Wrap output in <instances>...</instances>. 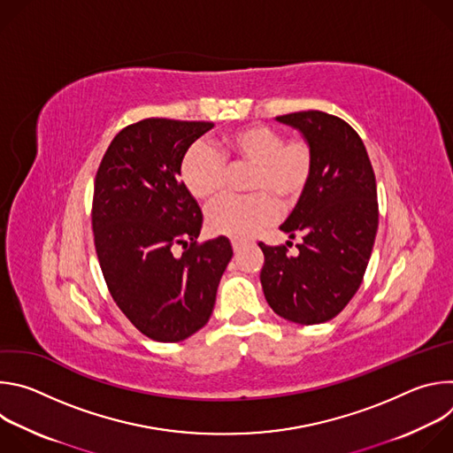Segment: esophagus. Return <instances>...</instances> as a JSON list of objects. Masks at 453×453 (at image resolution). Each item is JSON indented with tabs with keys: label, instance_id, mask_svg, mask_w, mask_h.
I'll list each match as a JSON object with an SVG mask.
<instances>
[{
	"label": "esophagus",
	"instance_id": "obj_1",
	"mask_svg": "<svg viewBox=\"0 0 453 453\" xmlns=\"http://www.w3.org/2000/svg\"><path fill=\"white\" fill-rule=\"evenodd\" d=\"M245 247V243L243 242H240V240H233V250L238 254L242 249Z\"/></svg>",
	"mask_w": 453,
	"mask_h": 453
}]
</instances>
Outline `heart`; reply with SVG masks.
<instances>
[{
  "label": "heart",
  "instance_id": "b5f03b06",
  "mask_svg": "<svg viewBox=\"0 0 453 453\" xmlns=\"http://www.w3.org/2000/svg\"><path fill=\"white\" fill-rule=\"evenodd\" d=\"M219 151L199 140L191 143L180 157L179 177L191 197L211 199L222 191L227 165H252L249 188L252 196H226L206 210L211 233L234 240H249L274 224L283 204L296 203L313 173V150L303 138L287 140L278 128L252 123L226 133Z\"/></svg>",
  "mask_w": 453,
  "mask_h": 453
}]
</instances>
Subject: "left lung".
<instances>
[{
	"instance_id": "left-lung-1",
	"label": "left lung",
	"mask_w": 453,
	"mask_h": 453,
	"mask_svg": "<svg viewBox=\"0 0 453 453\" xmlns=\"http://www.w3.org/2000/svg\"><path fill=\"white\" fill-rule=\"evenodd\" d=\"M303 134L313 150V173L280 227L303 236L296 256L260 242V273L269 306L297 325L334 319L357 294L378 229L376 179L367 150L344 119L301 111L276 118ZM288 243V242H287Z\"/></svg>"
}]
</instances>
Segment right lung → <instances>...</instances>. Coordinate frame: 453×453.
<instances>
[{
	"label": "right lung",
	"instance_id": "obj_1",
	"mask_svg": "<svg viewBox=\"0 0 453 453\" xmlns=\"http://www.w3.org/2000/svg\"><path fill=\"white\" fill-rule=\"evenodd\" d=\"M211 127L142 119L114 136L96 172L91 220L104 280L125 317L157 342L206 325L233 256L226 236L197 243L203 211L179 179L182 154Z\"/></svg>",
	"mask_w": 453,
	"mask_h": 453
}]
</instances>
